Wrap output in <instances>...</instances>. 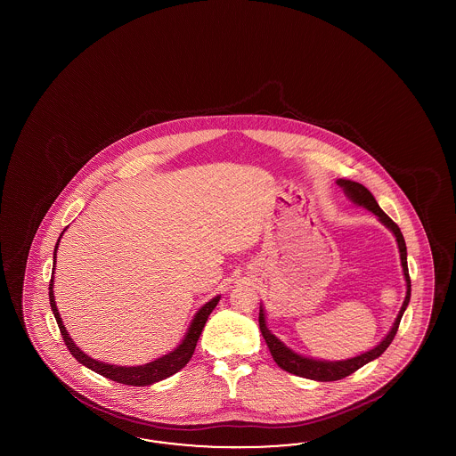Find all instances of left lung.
Segmentation results:
<instances>
[{
    "label": "left lung",
    "mask_w": 456,
    "mask_h": 456,
    "mask_svg": "<svg viewBox=\"0 0 456 456\" xmlns=\"http://www.w3.org/2000/svg\"><path fill=\"white\" fill-rule=\"evenodd\" d=\"M338 185L343 187L346 195L349 197V200H353L359 208H368L371 210L374 216H378V219L381 224H385L387 229L396 237L398 248H400L401 265H403V274L406 281V297L404 303L401 305L400 314L396 316V321L393 322L391 331L387 332L385 339L378 346H374L373 349L354 356V358L343 359V361H321V359L305 358L303 354L294 353L288 346L284 345L281 339H277L273 332L269 331L267 324H265V314L261 307L259 311V328L263 332L264 339L267 343V347L273 354V358L277 362L279 368H282L284 371L307 379H314V381H338L343 379L346 376L358 371L359 368H362L364 364H368L370 361L379 358L387 349V346L391 345V341L395 339L398 328H400V321L403 318V313L406 311L410 297H411V281H410V273H408V261H406V244H404V237L401 234L400 227L387 217V214L378 206L373 193L370 192L364 185H361L358 182L353 180L339 179Z\"/></svg>",
    "instance_id": "left-lung-1"
}]
</instances>
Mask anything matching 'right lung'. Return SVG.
Returning <instances> with one entry per match:
<instances>
[{
  "mask_svg": "<svg viewBox=\"0 0 456 456\" xmlns=\"http://www.w3.org/2000/svg\"><path fill=\"white\" fill-rule=\"evenodd\" d=\"M65 231L67 229H63V232ZM63 232H61V235H63ZM61 235H60V239H61ZM60 239L56 242L55 252H53V263H56V248H58V244H60ZM52 274H55V265H53V273ZM48 296H50L52 311L55 314L56 324H58L60 332L63 336V341H65V345L69 347V353L73 354V358L77 359L78 362H82L83 366H86L88 370L102 374V376L109 378L111 381L128 385V387H149V385L159 383V381L166 379L168 376L180 371L192 358L195 346H197V341H199L202 330H204V326L208 322V318L210 316V313L214 311V307L219 303V299H221V296H216L214 299H210L208 303L204 304L195 313L192 322L189 326V331L183 336L182 343L174 351H170L168 354H166V356L155 359L152 362L142 364V366H115V364L102 362V361L86 356L82 349L73 343V339L69 338V334L67 332V328L63 326V321L60 318L58 307H56L55 296H53V276H52V281H50Z\"/></svg>",
  "mask_w": 456,
  "mask_h": 456,
  "instance_id": "right-lung-1",
  "label": "right lung"
}]
</instances>
